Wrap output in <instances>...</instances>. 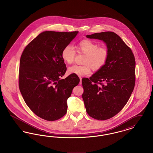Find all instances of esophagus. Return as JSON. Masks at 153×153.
<instances>
[{
  "instance_id": "34e87169",
  "label": "esophagus",
  "mask_w": 153,
  "mask_h": 153,
  "mask_svg": "<svg viewBox=\"0 0 153 153\" xmlns=\"http://www.w3.org/2000/svg\"><path fill=\"white\" fill-rule=\"evenodd\" d=\"M80 82H79V84H81V83H82V78H81V77H80Z\"/></svg>"
}]
</instances>
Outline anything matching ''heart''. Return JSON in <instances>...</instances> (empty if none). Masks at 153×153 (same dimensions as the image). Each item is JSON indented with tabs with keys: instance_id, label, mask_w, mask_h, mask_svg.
<instances>
[{
	"instance_id": "1",
	"label": "heart",
	"mask_w": 153,
	"mask_h": 153,
	"mask_svg": "<svg viewBox=\"0 0 153 153\" xmlns=\"http://www.w3.org/2000/svg\"><path fill=\"white\" fill-rule=\"evenodd\" d=\"M77 51L85 54L83 65H74L68 69V73L79 76L91 73L92 68L98 71L105 65L109 57V51L105 46H99V44L90 39H83L76 45ZM76 51L70 45H67L62 49L61 56L68 64L73 63Z\"/></svg>"
}]
</instances>
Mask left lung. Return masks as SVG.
<instances>
[{
	"mask_svg": "<svg viewBox=\"0 0 153 153\" xmlns=\"http://www.w3.org/2000/svg\"><path fill=\"white\" fill-rule=\"evenodd\" d=\"M87 37L103 41L109 51L106 64L89 79H82V97L88 114L105 120L116 115L128 101L135 84V60L131 49L114 32Z\"/></svg>",
	"mask_w": 153,
	"mask_h": 153,
	"instance_id": "1",
	"label": "left lung"
}]
</instances>
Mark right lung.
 I'll list each match as a JSON object with an SVG mask.
<instances>
[{
	"mask_svg": "<svg viewBox=\"0 0 153 153\" xmlns=\"http://www.w3.org/2000/svg\"><path fill=\"white\" fill-rule=\"evenodd\" d=\"M78 31H47L39 34L22 53L19 64V88L27 105L38 117L58 120L67 111L68 99L80 79L66 71L61 53Z\"/></svg>",
	"mask_w": 153,
	"mask_h": 153,
	"instance_id": "1",
	"label": "right lung"
}]
</instances>
